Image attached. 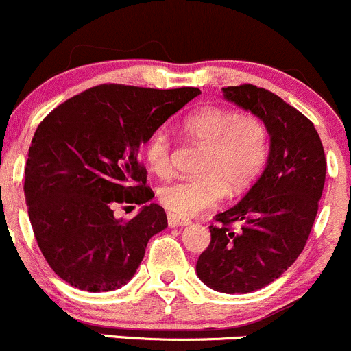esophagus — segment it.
Listing matches in <instances>:
<instances>
[{
  "label": "esophagus",
  "instance_id": "34e87169",
  "mask_svg": "<svg viewBox=\"0 0 351 351\" xmlns=\"http://www.w3.org/2000/svg\"><path fill=\"white\" fill-rule=\"evenodd\" d=\"M167 221H169V227H184V225L189 223V220H187V218H182V217H179V215H174V213L167 215Z\"/></svg>",
  "mask_w": 351,
  "mask_h": 351
}]
</instances>
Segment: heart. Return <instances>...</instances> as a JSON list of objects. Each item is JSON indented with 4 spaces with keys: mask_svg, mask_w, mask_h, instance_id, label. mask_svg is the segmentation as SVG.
<instances>
[{
    "mask_svg": "<svg viewBox=\"0 0 351 351\" xmlns=\"http://www.w3.org/2000/svg\"><path fill=\"white\" fill-rule=\"evenodd\" d=\"M180 131L203 152L196 167L199 176L172 180L158 189L162 206L179 217L217 206L225 189L230 196L247 189L268 158V126L258 114L206 106L184 117ZM143 155L154 174L165 177L172 172L174 143L165 131L158 130L148 138Z\"/></svg>",
    "mask_w": 351,
    "mask_h": 351,
    "instance_id": "obj_1",
    "label": "heart"
}]
</instances>
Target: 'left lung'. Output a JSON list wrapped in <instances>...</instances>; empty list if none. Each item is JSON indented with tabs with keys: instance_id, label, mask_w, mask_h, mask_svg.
<instances>
[{
	"instance_id": "left-lung-1",
	"label": "left lung",
	"mask_w": 351,
	"mask_h": 351,
	"mask_svg": "<svg viewBox=\"0 0 351 351\" xmlns=\"http://www.w3.org/2000/svg\"><path fill=\"white\" fill-rule=\"evenodd\" d=\"M221 90L265 121L271 150L242 201L215 215L196 271L218 292L249 293L280 278L304 251L324 187L326 155L314 124L276 93L251 83Z\"/></svg>"
}]
</instances>
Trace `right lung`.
Wrapping results in <instances>:
<instances>
[{
	"mask_svg": "<svg viewBox=\"0 0 351 351\" xmlns=\"http://www.w3.org/2000/svg\"><path fill=\"white\" fill-rule=\"evenodd\" d=\"M199 93L196 86L102 83L40 121L23 191L37 245L59 278L86 292H109L136 273L152 235L167 227V215L157 203L130 220L116 218L114 210L154 197L138 152Z\"/></svg>",
	"mask_w": 351,
	"mask_h": 351,
	"instance_id": "1",
	"label": "right lung"
}]
</instances>
